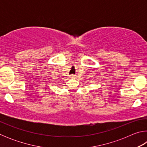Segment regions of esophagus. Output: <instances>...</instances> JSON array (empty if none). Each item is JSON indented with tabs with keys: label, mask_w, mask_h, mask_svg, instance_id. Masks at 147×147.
I'll use <instances>...</instances> for the list:
<instances>
[{
	"label": "esophagus",
	"mask_w": 147,
	"mask_h": 147,
	"mask_svg": "<svg viewBox=\"0 0 147 147\" xmlns=\"http://www.w3.org/2000/svg\"><path fill=\"white\" fill-rule=\"evenodd\" d=\"M70 76H71V78H75V76H74V74H71V75Z\"/></svg>",
	"instance_id": "1"
}]
</instances>
